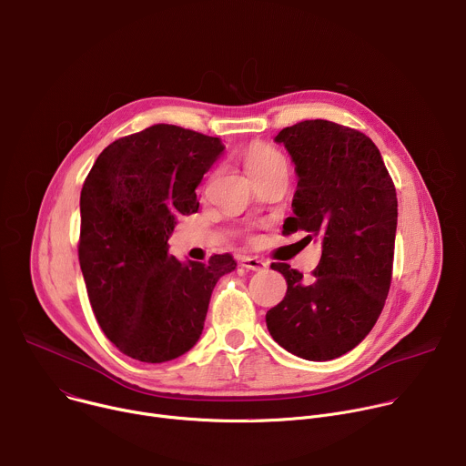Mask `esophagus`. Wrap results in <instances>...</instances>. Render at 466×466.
<instances>
[{
  "mask_svg": "<svg viewBox=\"0 0 466 466\" xmlns=\"http://www.w3.org/2000/svg\"><path fill=\"white\" fill-rule=\"evenodd\" d=\"M239 263H241V268H245L248 271H263L265 268H268V263L259 259L258 256H239Z\"/></svg>",
  "mask_w": 466,
  "mask_h": 466,
  "instance_id": "esophagus-1",
  "label": "esophagus"
}]
</instances>
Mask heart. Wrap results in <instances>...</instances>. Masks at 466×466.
I'll return each instance as SVG.
<instances>
[{
    "instance_id": "heart-1",
    "label": "heart",
    "mask_w": 466,
    "mask_h": 466,
    "mask_svg": "<svg viewBox=\"0 0 466 466\" xmlns=\"http://www.w3.org/2000/svg\"><path fill=\"white\" fill-rule=\"evenodd\" d=\"M275 166H286V160L279 151H275L273 147H268V146H254L248 149V153L245 157L247 173L275 167Z\"/></svg>"
}]
</instances>
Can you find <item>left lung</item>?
I'll list each match as a JSON object with an SVG mask.
<instances>
[{
  "mask_svg": "<svg viewBox=\"0 0 466 466\" xmlns=\"http://www.w3.org/2000/svg\"><path fill=\"white\" fill-rule=\"evenodd\" d=\"M295 164L293 218L284 232L320 241L313 282L288 263L284 300L265 315L288 352L328 361L358 347L376 324L392 275L398 203L378 147L363 132L326 119L282 128L277 138Z\"/></svg>",
  "mask_w": 466,
  "mask_h": 466,
  "instance_id": "left-lung-1",
  "label": "left lung"
}]
</instances>
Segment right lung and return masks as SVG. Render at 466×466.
<instances>
[{"mask_svg":"<svg viewBox=\"0 0 466 466\" xmlns=\"http://www.w3.org/2000/svg\"><path fill=\"white\" fill-rule=\"evenodd\" d=\"M219 138L158 123L116 140L81 191L79 261L96 319L128 358L164 363L198 341L230 254L180 261L167 239L197 212V186L223 155Z\"/></svg>","mask_w":466,"mask_h":466,"instance_id":"1","label":"right lung"}]
</instances>
